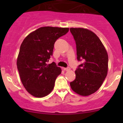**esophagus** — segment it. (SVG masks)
Segmentation results:
<instances>
[{"label": "esophagus", "mask_w": 123, "mask_h": 123, "mask_svg": "<svg viewBox=\"0 0 123 123\" xmlns=\"http://www.w3.org/2000/svg\"><path fill=\"white\" fill-rule=\"evenodd\" d=\"M64 69L65 71H69L70 70V68L69 67H67V68H64Z\"/></svg>", "instance_id": "obj_1"}]
</instances>
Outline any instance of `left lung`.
I'll list each match as a JSON object with an SVG mask.
<instances>
[{
    "mask_svg": "<svg viewBox=\"0 0 123 123\" xmlns=\"http://www.w3.org/2000/svg\"><path fill=\"white\" fill-rule=\"evenodd\" d=\"M76 44L79 61L83 63L75 70V79L70 83L72 90L81 96L97 91L106 78L108 68L107 52L98 37L83 28H71Z\"/></svg>",
    "mask_w": 123,
    "mask_h": 123,
    "instance_id": "left-lung-1",
    "label": "left lung"
}]
</instances>
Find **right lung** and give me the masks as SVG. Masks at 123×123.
<instances>
[{
	"instance_id": "1",
	"label": "right lung",
	"mask_w": 123,
	"mask_h": 123,
	"mask_svg": "<svg viewBox=\"0 0 123 123\" xmlns=\"http://www.w3.org/2000/svg\"><path fill=\"white\" fill-rule=\"evenodd\" d=\"M68 28L43 27L28 34L21 43L17 58V68L23 85L33 96L42 98L54 87L61 69L53 62L55 42L68 32Z\"/></svg>"
}]
</instances>
